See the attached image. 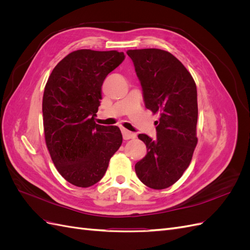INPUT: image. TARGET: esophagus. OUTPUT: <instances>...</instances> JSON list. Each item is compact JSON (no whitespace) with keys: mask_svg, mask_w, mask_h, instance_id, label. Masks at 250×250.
<instances>
[{"mask_svg":"<svg viewBox=\"0 0 250 250\" xmlns=\"http://www.w3.org/2000/svg\"><path fill=\"white\" fill-rule=\"evenodd\" d=\"M122 134H123V139L124 140H129V139H133L135 138V134L130 132L129 130L127 129H124V128H122Z\"/></svg>","mask_w":250,"mask_h":250,"instance_id":"1","label":"esophagus"}]
</instances>
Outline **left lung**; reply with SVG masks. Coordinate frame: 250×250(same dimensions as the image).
I'll return each mask as SVG.
<instances>
[{
  "label": "left lung",
  "mask_w": 250,
  "mask_h": 250,
  "mask_svg": "<svg viewBox=\"0 0 250 250\" xmlns=\"http://www.w3.org/2000/svg\"><path fill=\"white\" fill-rule=\"evenodd\" d=\"M141 82L145 106L160 113L156 138L139 134L146 156L135 164L144 185L169 188L183 176L197 145V88L191 74L171 53L160 49L128 50Z\"/></svg>",
  "instance_id": "1"
}]
</instances>
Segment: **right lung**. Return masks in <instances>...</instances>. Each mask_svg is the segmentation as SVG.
Segmentation results:
<instances>
[{"label":"right lung","instance_id":"obj_1","mask_svg":"<svg viewBox=\"0 0 250 250\" xmlns=\"http://www.w3.org/2000/svg\"><path fill=\"white\" fill-rule=\"evenodd\" d=\"M124 59L118 51H74L58 62L44 87L47 147L60 175L76 187L97 184L122 144L118 126L98 125L94 117L104 79Z\"/></svg>","mask_w":250,"mask_h":250}]
</instances>
